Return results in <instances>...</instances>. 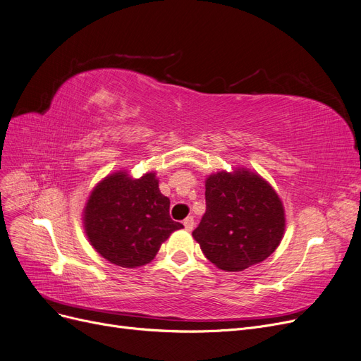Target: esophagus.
Wrapping results in <instances>:
<instances>
[{"instance_id":"obj_1","label":"esophagus","mask_w":361,"mask_h":361,"mask_svg":"<svg viewBox=\"0 0 361 361\" xmlns=\"http://www.w3.org/2000/svg\"><path fill=\"white\" fill-rule=\"evenodd\" d=\"M183 226H185L186 231H192V228H194V218H192V216H188V218L183 221Z\"/></svg>"}]
</instances>
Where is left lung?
Returning <instances> with one entry per match:
<instances>
[{
    "mask_svg": "<svg viewBox=\"0 0 361 361\" xmlns=\"http://www.w3.org/2000/svg\"><path fill=\"white\" fill-rule=\"evenodd\" d=\"M284 229L283 201L259 173L237 167L206 178V213L192 237L214 267L234 272L261 264Z\"/></svg>",
    "mask_w": 361,
    "mask_h": 361,
    "instance_id": "8db88e82",
    "label": "left lung"
}]
</instances>
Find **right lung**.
Masks as SVG:
<instances>
[{"label": "right lung", "mask_w": 361, "mask_h": 361, "mask_svg": "<svg viewBox=\"0 0 361 361\" xmlns=\"http://www.w3.org/2000/svg\"><path fill=\"white\" fill-rule=\"evenodd\" d=\"M170 200L160 192L155 171L139 179L117 170L94 185L82 210L84 233L93 249L114 265L149 264L171 233Z\"/></svg>", "instance_id": "1"}]
</instances>
